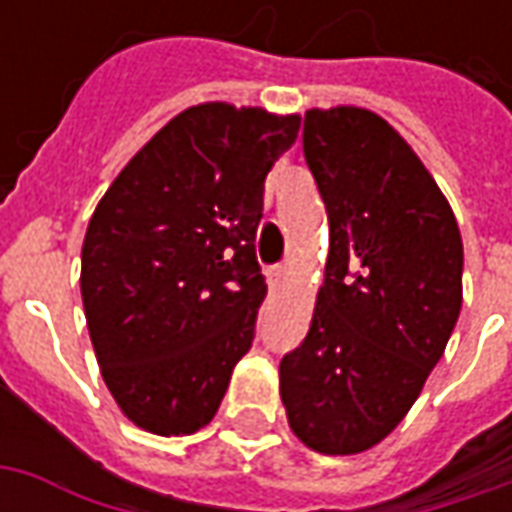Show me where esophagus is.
I'll return each instance as SVG.
<instances>
[{"instance_id":"esophagus-1","label":"esophagus","mask_w":512,"mask_h":512,"mask_svg":"<svg viewBox=\"0 0 512 512\" xmlns=\"http://www.w3.org/2000/svg\"><path fill=\"white\" fill-rule=\"evenodd\" d=\"M285 279H288V268H285V266L268 268V282H271V288H279V285H282Z\"/></svg>"}]
</instances>
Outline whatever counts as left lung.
Returning <instances> with one entry per match:
<instances>
[{"label": "left lung", "mask_w": 512, "mask_h": 512, "mask_svg": "<svg viewBox=\"0 0 512 512\" xmlns=\"http://www.w3.org/2000/svg\"><path fill=\"white\" fill-rule=\"evenodd\" d=\"M304 156L329 213V257L304 343L279 362L290 430L321 455L384 441L439 365L463 304L450 202L384 117L310 109Z\"/></svg>", "instance_id": "left-lung-1"}]
</instances>
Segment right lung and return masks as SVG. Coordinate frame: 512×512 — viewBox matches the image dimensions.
Returning <instances> with one entry per match:
<instances>
[{
  "label": "right lung",
  "instance_id": "add662e5",
  "mask_svg": "<svg viewBox=\"0 0 512 512\" xmlns=\"http://www.w3.org/2000/svg\"><path fill=\"white\" fill-rule=\"evenodd\" d=\"M301 115L205 101L150 136L95 205L84 318L117 408L136 428H205L252 348L266 279L255 255L266 175Z\"/></svg>",
  "mask_w": 512,
  "mask_h": 512
}]
</instances>
